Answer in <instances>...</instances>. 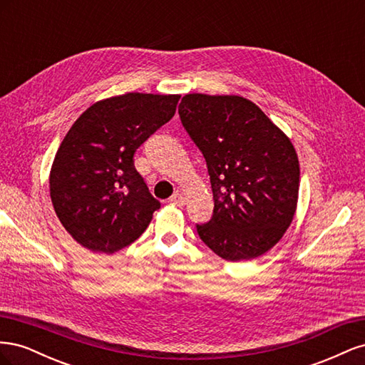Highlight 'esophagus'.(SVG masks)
I'll return each instance as SVG.
<instances>
[{
    "mask_svg": "<svg viewBox=\"0 0 365 365\" xmlns=\"http://www.w3.org/2000/svg\"><path fill=\"white\" fill-rule=\"evenodd\" d=\"M170 204L182 207V205L185 204V196H184L182 193H175V195L170 197Z\"/></svg>",
    "mask_w": 365,
    "mask_h": 365,
    "instance_id": "obj_1",
    "label": "esophagus"
}]
</instances>
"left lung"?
<instances>
[{"instance_id":"obj_1","label":"left lung","mask_w":365,"mask_h":365,"mask_svg":"<svg viewBox=\"0 0 365 365\" xmlns=\"http://www.w3.org/2000/svg\"><path fill=\"white\" fill-rule=\"evenodd\" d=\"M178 113L202 152L213 190V217L197 225L200 237L230 262L260 257L279 244L297 212L300 163L291 138L236 94H185Z\"/></svg>"}]
</instances>
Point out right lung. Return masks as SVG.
Segmentation results:
<instances>
[{
	"label": "right lung",
	"instance_id": "right-lung-1",
	"mask_svg": "<svg viewBox=\"0 0 365 365\" xmlns=\"http://www.w3.org/2000/svg\"><path fill=\"white\" fill-rule=\"evenodd\" d=\"M180 94L125 93L85 109L54 155L50 197L83 248L113 254L135 242L160 202L134 168L135 150L175 115Z\"/></svg>",
	"mask_w": 365,
	"mask_h": 365
}]
</instances>
